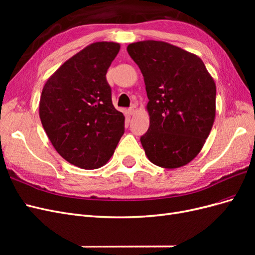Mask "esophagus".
<instances>
[{
  "instance_id": "esophagus-1",
  "label": "esophagus",
  "mask_w": 255,
  "mask_h": 255,
  "mask_svg": "<svg viewBox=\"0 0 255 255\" xmlns=\"http://www.w3.org/2000/svg\"><path fill=\"white\" fill-rule=\"evenodd\" d=\"M137 112H138V109H137V106H136V105H132V106L129 107L128 113H129V115H130V116H134L135 114H137Z\"/></svg>"
}]
</instances>
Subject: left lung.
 <instances>
[{
    "label": "left lung",
    "mask_w": 255,
    "mask_h": 255,
    "mask_svg": "<svg viewBox=\"0 0 255 255\" xmlns=\"http://www.w3.org/2000/svg\"><path fill=\"white\" fill-rule=\"evenodd\" d=\"M143 75L150 126L140 141L161 168H180L202 150L216 116V84L202 59L165 41L128 45Z\"/></svg>",
    "instance_id": "8db88e82"
}]
</instances>
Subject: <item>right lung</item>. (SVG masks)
Masks as SVG:
<instances>
[{
  "instance_id": "right-lung-1",
  "label": "right lung",
  "mask_w": 255,
  "mask_h": 255,
  "mask_svg": "<svg viewBox=\"0 0 255 255\" xmlns=\"http://www.w3.org/2000/svg\"><path fill=\"white\" fill-rule=\"evenodd\" d=\"M117 42H94L61 65L44 84L39 117L51 143L82 169L104 166L125 133V116L115 109L106 72Z\"/></svg>"
}]
</instances>
